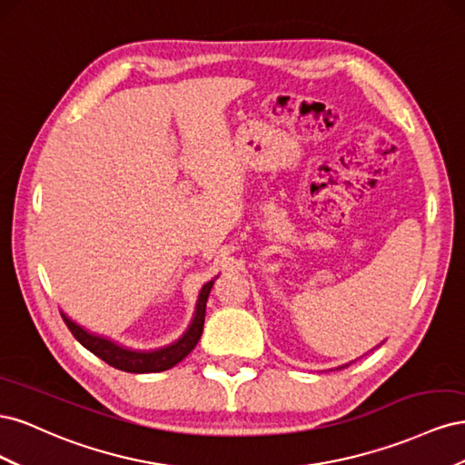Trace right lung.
Segmentation results:
<instances>
[{
  "label": "right lung",
  "instance_id": "add662e5",
  "mask_svg": "<svg viewBox=\"0 0 465 465\" xmlns=\"http://www.w3.org/2000/svg\"><path fill=\"white\" fill-rule=\"evenodd\" d=\"M219 277V275H217ZM202 287L198 302H195V311H193V318L190 322L188 330L182 333L176 341L168 343L164 347L159 349H132L125 347L110 337L98 335L94 331H89L83 326H79L77 322H74L69 316H65L62 312V318L65 322V326L69 328V331L74 333L75 340L89 349L93 355H96L98 359H103L104 362H108L110 367H114L118 371L124 372H134V374H145V372H163L176 367V364L186 359L192 349L198 345L202 331H203V322H205V306H207V297L211 292V287H213L215 279Z\"/></svg>",
  "mask_w": 465,
  "mask_h": 465
}]
</instances>
